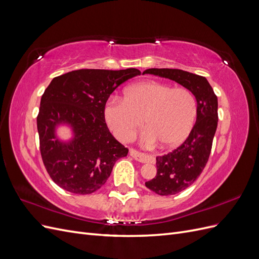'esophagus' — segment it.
Returning a JSON list of instances; mask_svg holds the SVG:
<instances>
[{
    "mask_svg": "<svg viewBox=\"0 0 259 259\" xmlns=\"http://www.w3.org/2000/svg\"><path fill=\"white\" fill-rule=\"evenodd\" d=\"M130 155L135 160L142 162V163H155V159L153 155L147 154L144 152H140L135 149H130Z\"/></svg>",
    "mask_w": 259,
    "mask_h": 259,
    "instance_id": "34e87169",
    "label": "esophagus"
}]
</instances>
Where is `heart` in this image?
<instances>
[{"label":"heart","instance_id":"heart-1","mask_svg":"<svg viewBox=\"0 0 259 259\" xmlns=\"http://www.w3.org/2000/svg\"><path fill=\"white\" fill-rule=\"evenodd\" d=\"M197 115V100L185 88L171 89L156 81L130 86L125 98L111 97L105 107V117L113 135L122 142L134 136L143 125L147 128L142 142L152 146H176L189 135Z\"/></svg>","mask_w":259,"mask_h":259}]
</instances>
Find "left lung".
Wrapping results in <instances>:
<instances>
[{
    "instance_id": "obj_1",
    "label": "left lung",
    "mask_w": 259,
    "mask_h": 259,
    "mask_svg": "<svg viewBox=\"0 0 259 259\" xmlns=\"http://www.w3.org/2000/svg\"><path fill=\"white\" fill-rule=\"evenodd\" d=\"M144 73L173 80L197 99V121L189 136L173 151L156 156V175L145 185L159 195H173L191 186L208 161L218 122L217 96L204 76L179 69H147Z\"/></svg>"
}]
</instances>
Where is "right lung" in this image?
I'll use <instances>...</instances> for the list:
<instances>
[{"mask_svg":"<svg viewBox=\"0 0 259 259\" xmlns=\"http://www.w3.org/2000/svg\"><path fill=\"white\" fill-rule=\"evenodd\" d=\"M138 69H80L54 77L41 98L36 117L40 151L53 182L75 194H90L103 187L114 163L127 155L105 120V107L113 91L140 75ZM73 127L69 143L54 134L58 123Z\"/></svg>","mask_w":259,"mask_h":259,"instance_id":"add662e5","label":"right lung"}]
</instances>
